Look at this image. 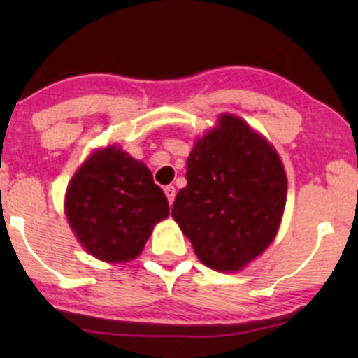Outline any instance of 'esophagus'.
<instances>
[{
  "instance_id": "obj_1",
  "label": "esophagus",
  "mask_w": 358,
  "mask_h": 358,
  "mask_svg": "<svg viewBox=\"0 0 358 358\" xmlns=\"http://www.w3.org/2000/svg\"><path fill=\"white\" fill-rule=\"evenodd\" d=\"M164 194H166V197H168L169 204H173V201H175V196H176V189H175V187H173V185L164 187Z\"/></svg>"
}]
</instances>
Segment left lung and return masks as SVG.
I'll list each match as a JSON object with an SVG mask.
<instances>
[{"instance_id": "left-lung-1", "label": "left lung", "mask_w": 358, "mask_h": 358, "mask_svg": "<svg viewBox=\"0 0 358 358\" xmlns=\"http://www.w3.org/2000/svg\"><path fill=\"white\" fill-rule=\"evenodd\" d=\"M171 216L209 268L244 270L275 241L287 176L275 147L234 114L197 136Z\"/></svg>"}]
</instances>
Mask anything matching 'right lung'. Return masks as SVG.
<instances>
[{
  "label": "right lung",
  "instance_id": "1",
  "mask_svg": "<svg viewBox=\"0 0 358 358\" xmlns=\"http://www.w3.org/2000/svg\"><path fill=\"white\" fill-rule=\"evenodd\" d=\"M64 213L88 255L106 263L135 259L154 227L169 216L145 162L112 143L93 149L72 175Z\"/></svg>",
  "mask_w": 358,
  "mask_h": 358
}]
</instances>
